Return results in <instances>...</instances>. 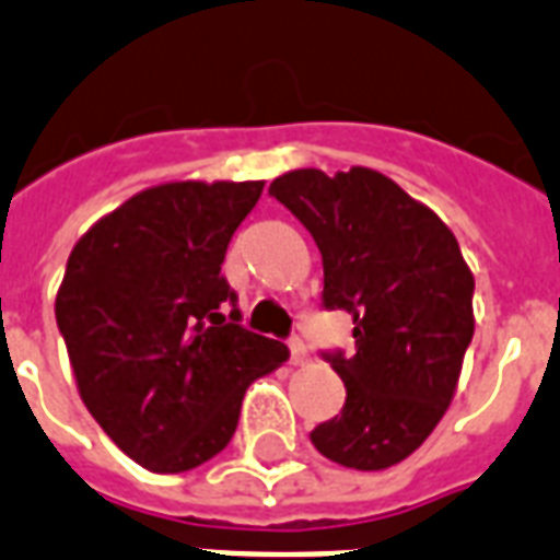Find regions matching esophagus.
<instances>
[{
    "instance_id": "obj_1",
    "label": "esophagus",
    "mask_w": 560,
    "mask_h": 560,
    "mask_svg": "<svg viewBox=\"0 0 560 560\" xmlns=\"http://www.w3.org/2000/svg\"><path fill=\"white\" fill-rule=\"evenodd\" d=\"M290 364L293 366H305L311 361V355H308V347H305V343H302V340H299V337H290Z\"/></svg>"
}]
</instances>
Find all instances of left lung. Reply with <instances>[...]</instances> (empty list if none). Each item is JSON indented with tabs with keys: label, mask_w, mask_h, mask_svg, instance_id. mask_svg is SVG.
<instances>
[{
	"label": "left lung",
	"mask_w": 560,
	"mask_h": 560,
	"mask_svg": "<svg viewBox=\"0 0 560 560\" xmlns=\"http://www.w3.org/2000/svg\"><path fill=\"white\" fill-rule=\"evenodd\" d=\"M323 255V308L349 311L355 352H323L343 411L311 443L352 469H384L450 408L472 340V272L441 217L375 170H293L270 185Z\"/></svg>",
	"instance_id": "left-lung-1"
}]
</instances>
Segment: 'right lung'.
I'll return each instance as SVG.
<instances>
[{
  "instance_id": "right-lung-1",
  "label": "right lung",
  "mask_w": 560,
  "mask_h": 560,
  "mask_svg": "<svg viewBox=\"0 0 560 560\" xmlns=\"http://www.w3.org/2000/svg\"><path fill=\"white\" fill-rule=\"evenodd\" d=\"M261 190L264 182L149 187L70 252L55 319L81 402L152 472H185L223 452L246 387L290 355L241 326L237 293L220 276Z\"/></svg>"
}]
</instances>
